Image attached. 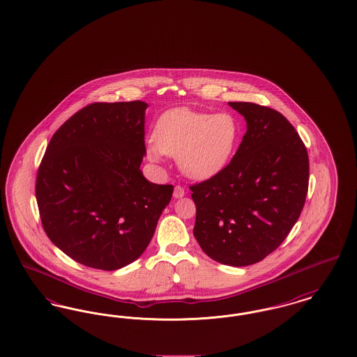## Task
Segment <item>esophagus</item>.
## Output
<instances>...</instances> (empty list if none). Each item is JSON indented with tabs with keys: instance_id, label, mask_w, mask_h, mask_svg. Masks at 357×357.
I'll use <instances>...</instances> for the list:
<instances>
[{
	"instance_id": "obj_1",
	"label": "esophagus",
	"mask_w": 357,
	"mask_h": 357,
	"mask_svg": "<svg viewBox=\"0 0 357 357\" xmlns=\"http://www.w3.org/2000/svg\"><path fill=\"white\" fill-rule=\"evenodd\" d=\"M185 194H186L185 187L178 185V186H175V188H174V197H175V198H182Z\"/></svg>"
}]
</instances>
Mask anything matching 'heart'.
Returning <instances> with one entry per match:
<instances>
[{
    "instance_id": "obj_1",
    "label": "heart",
    "mask_w": 357,
    "mask_h": 357,
    "mask_svg": "<svg viewBox=\"0 0 357 357\" xmlns=\"http://www.w3.org/2000/svg\"><path fill=\"white\" fill-rule=\"evenodd\" d=\"M241 126L230 112L207 114L188 108L165 112L153 127V143L146 147L150 162L162 153L176 158L181 171L194 179L210 178L229 163L237 150Z\"/></svg>"
}]
</instances>
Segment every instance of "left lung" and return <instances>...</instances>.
Returning a JSON list of instances; mask_svg holds the SVG:
<instances>
[{
  "label": "left lung",
  "mask_w": 357,
  "mask_h": 357,
  "mask_svg": "<svg viewBox=\"0 0 357 357\" xmlns=\"http://www.w3.org/2000/svg\"><path fill=\"white\" fill-rule=\"evenodd\" d=\"M248 123L237 153L211 178L191 185L194 237L206 255L230 266L262 261L288 237L305 204V144L278 111L229 102Z\"/></svg>",
  "instance_id": "8db88e82"
}]
</instances>
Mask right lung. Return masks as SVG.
Returning a JSON list of instances; mask_svg holds the SVG:
<instances>
[{
  "mask_svg": "<svg viewBox=\"0 0 357 357\" xmlns=\"http://www.w3.org/2000/svg\"><path fill=\"white\" fill-rule=\"evenodd\" d=\"M140 100L92 102L52 136L36 178L43 227L79 264L116 271L139 258L170 204L174 186L140 170L144 111Z\"/></svg>",
  "mask_w": 357,
  "mask_h": 357,
  "instance_id": "1",
  "label": "right lung"
}]
</instances>
